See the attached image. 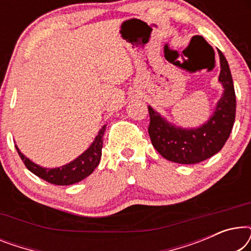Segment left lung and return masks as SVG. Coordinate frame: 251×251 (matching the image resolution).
Here are the masks:
<instances>
[{
  "label": "left lung",
  "instance_id": "1",
  "mask_svg": "<svg viewBox=\"0 0 251 251\" xmlns=\"http://www.w3.org/2000/svg\"><path fill=\"white\" fill-rule=\"evenodd\" d=\"M221 60V82L224 92L214 114L199 128L185 129L168 122L149 106V135L157 152L164 159L181 164H194L209 159L223 149L235 120L236 100L234 85L227 60L218 50Z\"/></svg>",
  "mask_w": 251,
  "mask_h": 251
}]
</instances>
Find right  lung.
I'll use <instances>...</instances> for the list:
<instances>
[{"mask_svg":"<svg viewBox=\"0 0 251 251\" xmlns=\"http://www.w3.org/2000/svg\"><path fill=\"white\" fill-rule=\"evenodd\" d=\"M105 130L106 126L99 130L95 140L84 153H82L80 156L72 161V162L59 168H51V169H49V168L41 167L24 155L17 145L16 150L19 154L20 159L25 163L27 169L32 171L37 177L54 185H72L87 178L97 168L101 157L102 137H104Z\"/></svg>","mask_w":251,"mask_h":251,"instance_id":"obj_1","label":"right lung"}]
</instances>
